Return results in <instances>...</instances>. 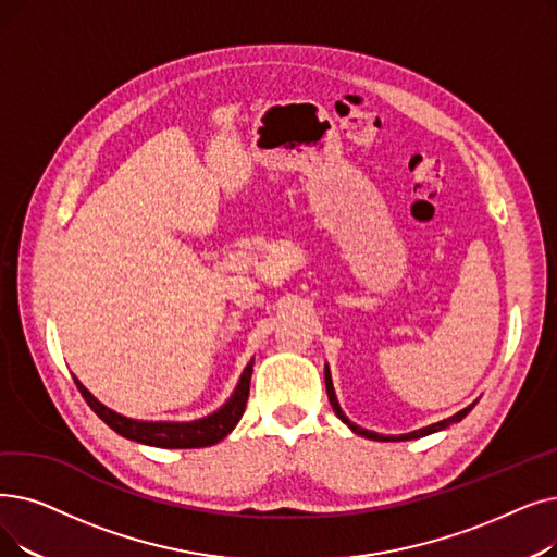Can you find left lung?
<instances>
[{
    "label": "left lung",
    "mask_w": 557,
    "mask_h": 557,
    "mask_svg": "<svg viewBox=\"0 0 557 557\" xmlns=\"http://www.w3.org/2000/svg\"><path fill=\"white\" fill-rule=\"evenodd\" d=\"M325 389H327V398H330V405H332V409H334V414L342 419L355 434H359V437H367V440H375V442H407V440H419V437H425V434H432V432H440V430H446L450 423H457V421H462L471 409L475 407V403H471L469 407H465V409H459L457 414H453V417H448V419H444V421H437V423H432V425H425V428H419V430H414V432H407V434H377V432H373V430H367V428H359L357 423H352L346 414H344V409H342V405H338V400H336V394H334V384H332V375H330V367L325 364Z\"/></svg>",
    "instance_id": "1"
}]
</instances>
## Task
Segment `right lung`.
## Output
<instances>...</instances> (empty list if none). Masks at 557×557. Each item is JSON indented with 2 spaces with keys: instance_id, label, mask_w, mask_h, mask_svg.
<instances>
[{
  "instance_id": "obj_1",
  "label": "right lung",
  "mask_w": 557,
  "mask_h": 557,
  "mask_svg": "<svg viewBox=\"0 0 557 557\" xmlns=\"http://www.w3.org/2000/svg\"><path fill=\"white\" fill-rule=\"evenodd\" d=\"M252 364L244 369L238 377V384L234 394L225 400L223 407L215 409L213 414H207L196 421H138L113 412L107 405H102L95 398L86 386L75 377L77 389L82 392L84 400L90 405V409L98 414L111 430L123 434L125 440L145 444V446H157V448H205L219 444L225 440L227 434L236 428L246 412V400L250 394V377H252Z\"/></svg>"
}]
</instances>
